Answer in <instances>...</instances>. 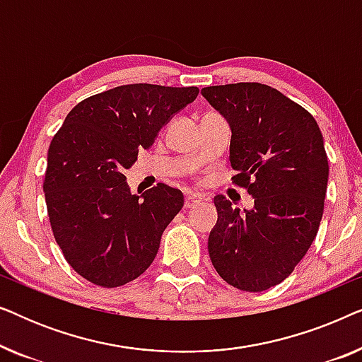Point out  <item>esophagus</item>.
I'll use <instances>...</instances> for the list:
<instances>
[{
	"instance_id": "1",
	"label": "esophagus",
	"mask_w": 362,
	"mask_h": 362,
	"mask_svg": "<svg viewBox=\"0 0 362 362\" xmlns=\"http://www.w3.org/2000/svg\"><path fill=\"white\" fill-rule=\"evenodd\" d=\"M202 199H204V197H202L201 194H194V192H191V194L186 196L185 207H186V209H189V207H194L197 204H201Z\"/></svg>"
}]
</instances>
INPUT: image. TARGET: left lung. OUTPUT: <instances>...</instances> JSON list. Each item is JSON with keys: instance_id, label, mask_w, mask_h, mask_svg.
Wrapping results in <instances>:
<instances>
[{"instance_id": "1", "label": "left lung", "mask_w": 362, "mask_h": 362, "mask_svg": "<svg viewBox=\"0 0 362 362\" xmlns=\"http://www.w3.org/2000/svg\"><path fill=\"white\" fill-rule=\"evenodd\" d=\"M201 93L230 125L232 182L254 197L244 214L222 194L214 197L211 262L235 288L269 290L293 272L318 234L329 173L323 135L310 112L264 83Z\"/></svg>"}]
</instances>
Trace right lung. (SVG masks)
Instances as JSON below:
<instances>
[{
    "mask_svg": "<svg viewBox=\"0 0 362 362\" xmlns=\"http://www.w3.org/2000/svg\"><path fill=\"white\" fill-rule=\"evenodd\" d=\"M197 93L153 83L110 88L78 102L54 135L42 185L49 222L67 264L93 285H125L155 260L185 197L163 182L132 194L123 171Z\"/></svg>",
    "mask_w": 362,
    "mask_h": 362,
    "instance_id": "1",
    "label": "right lung"
}]
</instances>
